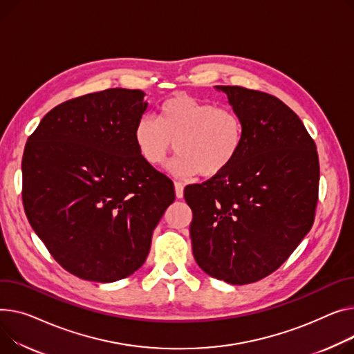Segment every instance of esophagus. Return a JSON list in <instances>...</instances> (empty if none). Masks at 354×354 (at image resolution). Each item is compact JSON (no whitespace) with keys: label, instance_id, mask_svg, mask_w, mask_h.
<instances>
[{"label":"esophagus","instance_id":"obj_1","mask_svg":"<svg viewBox=\"0 0 354 354\" xmlns=\"http://www.w3.org/2000/svg\"><path fill=\"white\" fill-rule=\"evenodd\" d=\"M175 194L176 198H183V185L180 182H175Z\"/></svg>","mask_w":354,"mask_h":354}]
</instances>
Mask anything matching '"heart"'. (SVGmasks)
Here are the masks:
<instances>
[{"label":"heart","instance_id":"b5f03b06","mask_svg":"<svg viewBox=\"0 0 354 354\" xmlns=\"http://www.w3.org/2000/svg\"><path fill=\"white\" fill-rule=\"evenodd\" d=\"M139 155L151 167H165L176 151L172 172L216 178L238 158L245 142L241 115L227 106L178 92L158 108V120L142 116L133 128Z\"/></svg>","mask_w":354,"mask_h":354}]
</instances>
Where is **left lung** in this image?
<instances>
[{
	"label": "left lung",
	"instance_id": "1",
	"mask_svg": "<svg viewBox=\"0 0 354 354\" xmlns=\"http://www.w3.org/2000/svg\"><path fill=\"white\" fill-rule=\"evenodd\" d=\"M216 89L241 115L245 142L223 174L186 186L183 196L199 268L248 285L277 270L312 229L319 156L300 118L279 98L242 86Z\"/></svg>",
	"mask_w": 354,
	"mask_h": 354
}]
</instances>
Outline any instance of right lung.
Segmentation results:
<instances>
[{"instance_id": "right-lung-1", "label": "right lung", "mask_w": 354, "mask_h": 354, "mask_svg": "<svg viewBox=\"0 0 354 354\" xmlns=\"http://www.w3.org/2000/svg\"><path fill=\"white\" fill-rule=\"evenodd\" d=\"M109 88L46 113L22 156V203L51 256L71 274L109 283L147 261L175 201L174 182L139 155L133 128L148 104Z\"/></svg>"}]
</instances>
